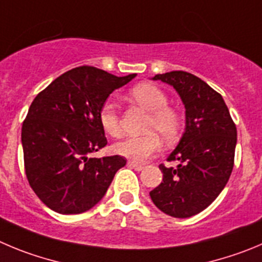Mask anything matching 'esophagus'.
<instances>
[{"mask_svg":"<svg viewBox=\"0 0 262 262\" xmlns=\"http://www.w3.org/2000/svg\"><path fill=\"white\" fill-rule=\"evenodd\" d=\"M128 167L132 168V169L134 170H138V172H141V170H143V165L138 164V163H134V161H128Z\"/></svg>","mask_w":262,"mask_h":262,"instance_id":"obj_1","label":"esophagus"}]
</instances>
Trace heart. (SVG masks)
I'll return each instance as SVG.
<instances>
[{"instance_id": "obj_1", "label": "heart", "mask_w": 262, "mask_h": 262, "mask_svg": "<svg viewBox=\"0 0 262 262\" xmlns=\"http://www.w3.org/2000/svg\"><path fill=\"white\" fill-rule=\"evenodd\" d=\"M129 98L151 112L145 130L148 133L138 137H128L115 143L114 151L134 163H143L158 154L161 148V137L167 143H173L180 136L182 121L176 110L170 108L167 94L159 86L148 82L138 84L129 92ZM98 120L108 136L117 137L121 133L120 117L116 104L106 101L98 111ZM159 134L158 135L157 133Z\"/></svg>"}]
</instances>
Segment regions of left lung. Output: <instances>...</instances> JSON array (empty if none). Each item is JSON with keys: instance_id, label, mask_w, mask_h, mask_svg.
Listing matches in <instances>:
<instances>
[{"instance_id": "left-lung-1", "label": "left lung", "mask_w": 262, "mask_h": 262, "mask_svg": "<svg viewBox=\"0 0 262 262\" xmlns=\"http://www.w3.org/2000/svg\"><path fill=\"white\" fill-rule=\"evenodd\" d=\"M172 85L186 110V128L168 161L160 164L163 181L150 191L154 204L165 214L187 219L204 211L226 186L234 167L236 126L220 93L185 71L155 75Z\"/></svg>"}]
</instances>
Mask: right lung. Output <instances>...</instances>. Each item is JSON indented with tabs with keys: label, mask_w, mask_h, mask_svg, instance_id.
<instances>
[{
	"label": "right lung",
	"mask_w": 262,
	"mask_h": 262,
	"mask_svg": "<svg viewBox=\"0 0 262 262\" xmlns=\"http://www.w3.org/2000/svg\"><path fill=\"white\" fill-rule=\"evenodd\" d=\"M136 76L117 77L82 66L60 75L33 99L21 126L24 168L29 186L50 209L89 211L126 164L119 155H88L107 145L98 120L101 106Z\"/></svg>",
	"instance_id": "right-lung-1"
}]
</instances>
